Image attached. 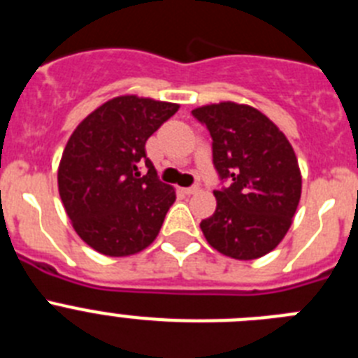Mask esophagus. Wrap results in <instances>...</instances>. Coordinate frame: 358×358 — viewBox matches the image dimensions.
<instances>
[{
	"mask_svg": "<svg viewBox=\"0 0 358 358\" xmlns=\"http://www.w3.org/2000/svg\"><path fill=\"white\" fill-rule=\"evenodd\" d=\"M199 186H189V188H182V192H185L186 195H194V194H199Z\"/></svg>",
	"mask_w": 358,
	"mask_h": 358,
	"instance_id": "1",
	"label": "esophagus"
}]
</instances>
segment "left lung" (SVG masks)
<instances>
[{
	"mask_svg": "<svg viewBox=\"0 0 358 358\" xmlns=\"http://www.w3.org/2000/svg\"><path fill=\"white\" fill-rule=\"evenodd\" d=\"M192 115L213 140V164L227 188L215 189L217 210L201 222L208 243L235 260H256L287 235L301 199L292 145L264 113L220 102Z\"/></svg>",
	"mask_w": 358,
	"mask_h": 358,
	"instance_id": "1",
	"label": "left lung"
}]
</instances>
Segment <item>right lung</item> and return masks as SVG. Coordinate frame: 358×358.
<instances>
[{
  "label": "right lung",
  "instance_id": "1",
  "mask_svg": "<svg viewBox=\"0 0 358 358\" xmlns=\"http://www.w3.org/2000/svg\"><path fill=\"white\" fill-rule=\"evenodd\" d=\"M177 103L116 96L85 116L66 143L59 194L77 235L106 256H131L159 233L176 189L157 179L145 143ZM149 169L141 176L139 166Z\"/></svg>",
  "mask_w": 358,
  "mask_h": 358
}]
</instances>
